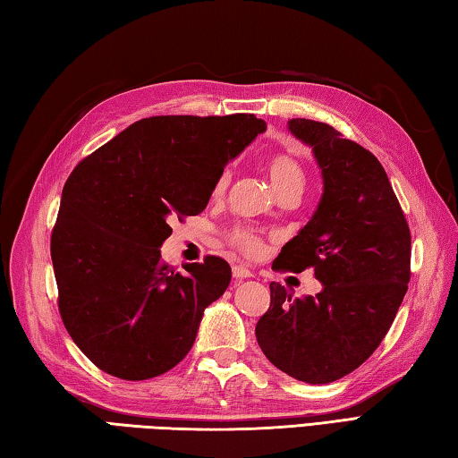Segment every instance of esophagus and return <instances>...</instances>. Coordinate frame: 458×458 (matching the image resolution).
Listing matches in <instances>:
<instances>
[{
  "label": "esophagus",
  "instance_id": "34e87169",
  "mask_svg": "<svg viewBox=\"0 0 458 458\" xmlns=\"http://www.w3.org/2000/svg\"><path fill=\"white\" fill-rule=\"evenodd\" d=\"M232 276H234L236 282H242V280H248V277H252L254 274L244 266H234V267H232Z\"/></svg>",
  "mask_w": 458,
  "mask_h": 458
}]
</instances>
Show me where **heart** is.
<instances>
[{"label":"heart","instance_id":"obj_1","mask_svg":"<svg viewBox=\"0 0 458 458\" xmlns=\"http://www.w3.org/2000/svg\"><path fill=\"white\" fill-rule=\"evenodd\" d=\"M266 173L270 176V182L277 194L288 192V191H301L303 181H306V174H303L300 160L293 155H288V152H276V155L267 158ZM228 181H230V173L226 170V173H222L218 176L216 184H214L212 194L216 196V199L224 194V191H226ZM228 242L230 246H234L242 254H246L250 258L258 256L264 248L262 240H259L256 232L250 228H234L228 234Z\"/></svg>","mask_w":458,"mask_h":458}]
</instances>
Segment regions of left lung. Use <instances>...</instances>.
Returning a JSON list of instances; mask_svg holds the SVG:
<instances>
[{
  "label": "left lung",
  "instance_id": "obj_1",
  "mask_svg": "<svg viewBox=\"0 0 458 458\" xmlns=\"http://www.w3.org/2000/svg\"><path fill=\"white\" fill-rule=\"evenodd\" d=\"M288 129L311 147L324 194L272 267H311L321 292L293 298L272 282L256 339L277 369L324 385L355 371L387 335L407 293L411 232L375 155L326 123L292 119Z\"/></svg>",
  "mask_w": 458,
  "mask_h": 458
}]
</instances>
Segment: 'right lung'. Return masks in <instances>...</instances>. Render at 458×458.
<instances>
[{"mask_svg": "<svg viewBox=\"0 0 458 458\" xmlns=\"http://www.w3.org/2000/svg\"><path fill=\"white\" fill-rule=\"evenodd\" d=\"M266 123L254 114H165L132 123L81 160L51 234L59 313L98 369L142 381L181 363L204 310L226 292V259L176 272L160 259L170 220L208 204L228 160Z\"/></svg>", "mask_w": 458, "mask_h": 458, "instance_id": "right-lung-1", "label": "right lung"}]
</instances>
